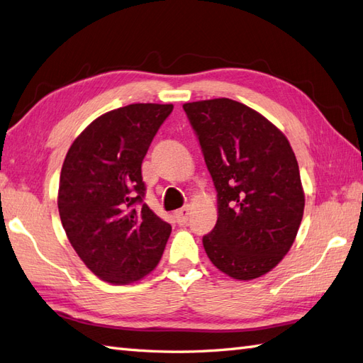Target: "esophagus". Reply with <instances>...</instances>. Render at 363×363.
Returning <instances> with one entry per match:
<instances>
[{
    "label": "esophagus",
    "instance_id": "esophagus-1",
    "mask_svg": "<svg viewBox=\"0 0 363 363\" xmlns=\"http://www.w3.org/2000/svg\"><path fill=\"white\" fill-rule=\"evenodd\" d=\"M189 216H190V207L189 206L187 207H182L181 210H178V211L174 213V219H176V222H178L179 225L187 224Z\"/></svg>",
    "mask_w": 363,
    "mask_h": 363
}]
</instances>
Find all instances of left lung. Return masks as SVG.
I'll list each match as a JSON object with an SVG mask.
<instances>
[{
  "label": "left lung",
  "mask_w": 363,
  "mask_h": 363,
  "mask_svg": "<svg viewBox=\"0 0 363 363\" xmlns=\"http://www.w3.org/2000/svg\"><path fill=\"white\" fill-rule=\"evenodd\" d=\"M218 193V220L202 238L216 268L239 281L268 273L291 248L305 194L285 135L228 98L182 106Z\"/></svg>",
  "instance_id": "left-lung-1"
}]
</instances>
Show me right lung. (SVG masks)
Segmentation results:
<instances>
[{"label": "right lung", "instance_id": "obj_1", "mask_svg": "<svg viewBox=\"0 0 363 363\" xmlns=\"http://www.w3.org/2000/svg\"><path fill=\"white\" fill-rule=\"evenodd\" d=\"M172 104H130L101 115L64 160L58 210L72 247L110 284L139 281L160 262L172 225L144 202L141 165Z\"/></svg>", "mask_w": 363, "mask_h": 363}]
</instances>
